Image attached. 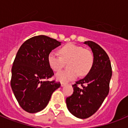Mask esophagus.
Wrapping results in <instances>:
<instances>
[{"label":"esophagus","mask_w":128,"mask_h":128,"mask_svg":"<svg viewBox=\"0 0 128 128\" xmlns=\"http://www.w3.org/2000/svg\"><path fill=\"white\" fill-rule=\"evenodd\" d=\"M66 84H65V83H63V82L61 83V86H66Z\"/></svg>","instance_id":"esophagus-1"}]
</instances>
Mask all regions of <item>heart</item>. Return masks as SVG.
I'll use <instances>...</instances> for the list:
<instances>
[{"label":"heart","instance_id":"heart-1","mask_svg":"<svg viewBox=\"0 0 128 128\" xmlns=\"http://www.w3.org/2000/svg\"><path fill=\"white\" fill-rule=\"evenodd\" d=\"M60 56L51 52L48 56L50 68L55 72L62 70L66 62L69 69L59 72L56 75V79L62 82H68L75 80L80 74L87 75L94 64L93 53L90 50L72 43L65 44L59 50Z\"/></svg>","mask_w":128,"mask_h":128}]
</instances>
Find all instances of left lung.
Segmentation results:
<instances>
[{
	"instance_id": "8db88e82",
	"label": "left lung",
	"mask_w": 128,
	"mask_h": 128,
	"mask_svg": "<svg viewBox=\"0 0 128 128\" xmlns=\"http://www.w3.org/2000/svg\"><path fill=\"white\" fill-rule=\"evenodd\" d=\"M94 54L92 68L83 79L72 85L74 92L66 100L68 110L81 119L95 114L103 103L110 91L112 75L109 56L101 46L92 41H86Z\"/></svg>"
}]
</instances>
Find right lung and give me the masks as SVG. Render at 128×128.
I'll return each mask as SVG.
<instances>
[{
  "label": "right lung",
  "instance_id": "add662e5",
  "mask_svg": "<svg viewBox=\"0 0 128 128\" xmlns=\"http://www.w3.org/2000/svg\"><path fill=\"white\" fill-rule=\"evenodd\" d=\"M60 45V42L56 39L39 35L25 41L17 52L10 85L20 106L28 113L45 108L52 93L61 85L56 80H48L54 74L48 56Z\"/></svg>",
  "mask_w": 128,
  "mask_h": 128
}]
</instances>
